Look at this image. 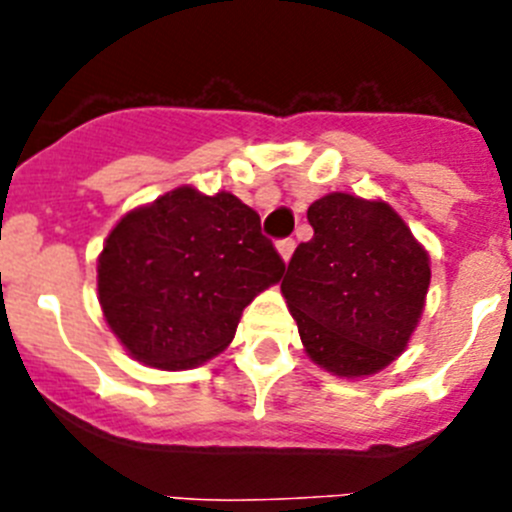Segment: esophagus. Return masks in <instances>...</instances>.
Returning a JSON list of instances; mask_svg holds the SVG:
<instances>
[{"label": "esophagus", "instance_id": "34e87169", "mask_svg": "<svg viewBox=\"0 0 512 512\" xmlns=\"http://www.w3.org/2000/svg\"><path fill=\"white\" fill-rule=\"evenodd\" d=\"M295 246H297V243L292 241V238H282V241L277 243V248H279V253H282L284 261L292 259V253H295Z\"/></svg>", "mask_w": 512, "mask_h": 512}]
</instances>
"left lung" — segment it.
<instances>
[{
  "label": "left lung",
  "instance_id": "left-lung-1",
  "mask_svg": "<svg viewBox=\"0 0 512 512\" xmlns=\"http://www.w3.org/2000/svg\"><path fill=\"white\" fill-rule=\"evenodd\" d=\"M312 235L282 292L305 351L338 377H366L405 351L431 284L428 253L384 202L333 192L307 210Z\"/></svg>",
  "mask_w": 512,
  "mask_h": 512
}]
</instances>
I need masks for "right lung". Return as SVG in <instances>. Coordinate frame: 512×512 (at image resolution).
<instances>
[{
  "mask_svg": "<svg viewBox=\"0 0 512 512\" xmlns=\"http://www.w3.org/2000/svg\"><path fill=\"white\" fill-rule=\"evenodd\" d=\"M282 274L251 207L228 192L179 187L115 225L97 289L112 333L135 359L189 369L233 341L243 307Z\"/></svg>",
  "mask_w": 512,
  "mask_h": 512,
  "instance_id": "obj_1",
  "label": "right lung"
}]
</instances>
